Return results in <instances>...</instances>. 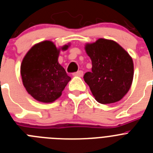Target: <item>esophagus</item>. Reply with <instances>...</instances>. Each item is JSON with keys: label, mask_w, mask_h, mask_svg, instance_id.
I'll list each match as a JSON object with an SVG mask.
<instances>
[{"label": "esophagus", "mask_w": 153, "mask_h": 153, "mask_svg": "<svg viewBox=\"0 0 153 153\" xmlns=\"http://www.w3.org/2000/svg\"><path fill=\"white\" fill-rule=\"evenodd\" d=\"M74 76H83V71L82 70H79L77 72H76L74 74Z\"/></svg>", "instance_id": "obj_1"}]
</instances>
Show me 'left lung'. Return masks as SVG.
<instances>
[{"mask_svg": "<svg viewBox=\"0 0 153 153\" xmlns=\"http://www.w3.org/2000/svg\"><path fill=\"white\" fill-rule=\"evenodd\" d=\"M85 49L92 60V70L83 78L96 100L102 104L120 101L132 84L131 56L117 42L102 38L86 44Z\"/></svg>", "mask_w": 153, "mask_h": 153, "instance_id": "obj_1", "label": "left lung"}]
</instances>
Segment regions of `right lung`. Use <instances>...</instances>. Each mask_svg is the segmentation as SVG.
I'll return each mask as SVG.
<instances>
[{"label":"right lung","instance_id":"1","mask_svg":"<svg viewBox=\"0 0 153 153\" xmlns=\"http://www.w3.org/2000/svg\"><path fill=\"white\" fill-rule=\"evenodd\" d=\"M67 47L65 45L62 50ZM59 53L53 43L46 40L33 46L21 63L23 84L30 95L40 102L56 100L71 79L58 63Z\"/></svg>","mask_w":153,"mask_h":153}]
</instances>
